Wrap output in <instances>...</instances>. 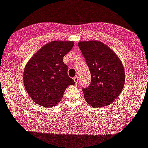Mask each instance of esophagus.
I'll return each mask as SVG.
<instances>
[{
	"instance_id": "34e87169",
	"label": "esophagus",
	"mask_w": 148,
	"mask_h": 148,
	"mask_svg": "<svg viewBox=\"0 0 148 148\" xmlns=\"http://www.w3.org/2000/svg\"><path fill=\"white\" fill-rule=\"evenodd\" d=\"M73 79H74V82H75V83H79V79H78V76H76L75 77L73 78Z\"/></svg>"
}]
</instances>
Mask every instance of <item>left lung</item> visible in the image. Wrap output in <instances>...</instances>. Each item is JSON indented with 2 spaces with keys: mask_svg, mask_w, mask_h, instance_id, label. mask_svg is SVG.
<instances>
[{
  "mask_svg": "<svg viewBox=\"0 0 148 148\" xmlns=\"http://www.w3.org/2000/svg\"><path fill=\"white\" fill-rule=\"evenodd\" d=\"M78 45L91 74L90 85L82 88L85 101L93 108L111 104L125 84L121 61L109 47L100 41H82Z\"/></svg>",
  "mask_w": 148,
  "mask_h": 148,
  "instance_id": "8db88e82",
  "label": "left lung"
}]
</instances>
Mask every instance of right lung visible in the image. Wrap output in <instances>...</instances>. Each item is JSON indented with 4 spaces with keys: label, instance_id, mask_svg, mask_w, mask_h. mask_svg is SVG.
Returning <instances> with one entry per match:
<instances>
[{
    "label": "right lung",
    "instance_id": "obj_1",
    "mask_svg": "<svg viewBox=\"0 0 148 148\" xmlns=\"http://www.w3.org/2000/svg\"><path fill=\"white\" fill-rule=\"evenodd\" d=\"M72 41H52L32 57L23 72L25 88L39 106L49 108L62 99L68 85L75 84L67 74L63 57L72 49Z\"/></svg>",
    "mask_w": 148,
    "mask_h": 148
}]
</instances>
